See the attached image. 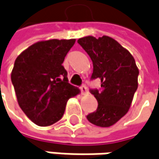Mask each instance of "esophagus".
Segmentation results:
<instances>
[{"label":"esophagus","instance_id":"esophagus-1","mask_svg":"<svg viewBox=\"0 0 159 159\" xmlns=\"http://www.w3.org/2000/svg\"><path fill=\"white\" fill-rule=\"evenodd\" d=\"M80 91H81L82 95H87L88 94V89H87V87L85 85L80 87Z\"/></svg>","mask_w":159,"mask_h":159}]
</instances>
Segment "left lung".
<instances>
[{"label":"left lung","mask_w":159,"mask_h":159,"mask_svg":"<svg viewBox=\"0 0 159 159\" xmlns=\"http://www.w3.org/2000/svg\"><path fill=\"white\" fill-rule=\"evenodd\" d=\"M78 43L93 62L91 79L101 80V90L90 89L98 102L97 111L87 119L99 127H110L127 114L138 89L139 69L127 49L107 36H89Z\"/></svg>","instance_id":"obj_1"}]
</instances>
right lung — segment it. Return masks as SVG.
Segmentation results:
<instances>
[{"instance_id": "add662e5", "label": "right lung", "mask_w": 159, "mask_h": 159, "mask_svg": "<svg viewBox=\"0 0 159 159\" xmlns=\"http://www.w3.org/2000/svg\"><path fill=\"white\" fill-rule=\"evenodd\" d=\"M75 39H49L30 45L15 60L11 71L19 106L39 126L58 122L67 101L80 90L68 82L62 62Z\"/></svg>"}]
</instances>
